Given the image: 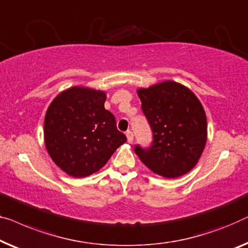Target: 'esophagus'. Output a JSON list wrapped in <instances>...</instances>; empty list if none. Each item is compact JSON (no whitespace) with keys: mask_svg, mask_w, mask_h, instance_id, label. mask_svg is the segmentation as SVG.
Returning <instances> with one entry per match:
<instances>
[{"mask_svg":"<svg viewBox=\"0 0 248 248\" xmlns=\"http://www.w3.org/2000/svg\"><path fill=\"white\" fill-rule=\"evenodd\" d=\"M126 138H127V142H128V143H132V142H133V139H134V135H133V132H132V131H127V132H126Z\"/></svg>","mask_w":248,"mask_h":248,"instance_id":"1","label":"esophagus"}]
</instances>
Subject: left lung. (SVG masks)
I'll return each instance as SVG.
<instances>
[{
  "label": "left lung",
  "instance_id": "8db88e82",
  "mask_svg": "<svg viewBox=\"0 0 248 248\" xmlns=\"http://www.w3.org/2000/svg\"><path fill=\"white\" fill-rule=\"evenodd\" d=\"M142 112L153 141L135 153L154 173L173 179L186 174L198 162L207 141V120L202 103L185 86L164 81L138 92Z\"/></svg>",
  "mask_w": 248,
  "mask_h": 248
}]
</instances>
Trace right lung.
Instances as JSON below:
<instances>
[{"instance_id":"add662e5","label":"right lung","mask_w":248,"mask_h":248,"mask_svg":"<svg viewBox=\"0 0 248 248\" xmlns=\"http://www.w3.org/2000/svg\"><path fill=\"white\" fill-rule=\"evenodd\" d=\"M105 93L71 87L50 104L45 118L49 155L69 175L87 177L98 171L126 142L116 120L105 109Z\"/></svg>"}]
</instances>
